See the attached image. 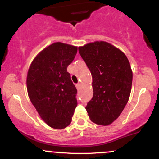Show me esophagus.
<instances>
[{
    "mask_svg": "<svg viewBox=\"0 0 159 159\" xmlns=\"http://www.w3.org/2000/svg\"><path fill=\"white\" fill-rule=\"evenodd\" d=\"M75 87H76V88H77L78 90V89L80 88V87H81V84H80V83L76 84H75Z\"/></svg>",
    "mask_w": 159,
    "mask_h": 159,
    "instance_id": "obj_1",
    "label": "esophagus"
}]
</instances>
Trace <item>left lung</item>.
Masks as SVG:
<instances>
[{"mask_svg": "<svg viewBox=\"0 0 159 159\" xmlns=\"http://www.w3.org/2000/svg\"><path fill=\"white\" fill-rule=\"evenodd\" d=\"M93 77V96L86 110L91 121L107 125L117 119L129 101L132 71L123 52L106 42L78 48Z\"/></svg>", "mask_w": 159, "mask_h": 159, "instance_id": "8db88e82", "label": "left lung"}]
</instances>
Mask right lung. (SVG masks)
I'll return each mask as SVG.
<instances>
[{"label":"right lung","mask_w":159,"mask_h":159,"mask_svg":"<svg viewBox=\"0 0 159 159\" xmlns=\"http://www.w3.org/2000/svg\"><path fill=\"white\" fill-rule=\"evenodd\" d=\"M77 51L73 45L53 43L36 57L27 72L29 98L42 119L54 129L69 125L77 106V89L67 72Z\"/></svg>","instance_id":"1"}]
</instances>
